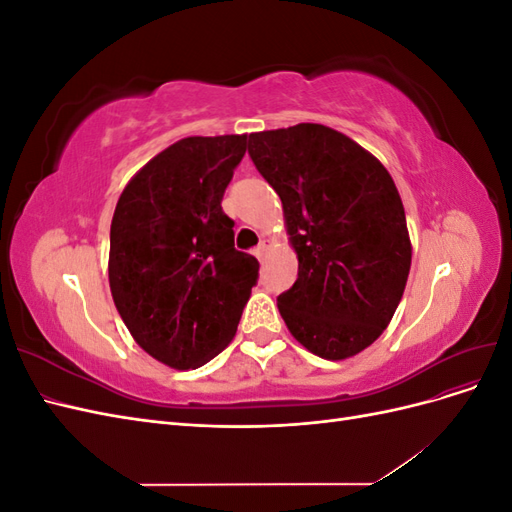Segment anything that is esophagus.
I'll return each mask as SVG.
<instances>
[{
  "label": "esophagus",
  "instance_id": "obj_1",
  "mask_svg": "<svg viewBox=\"0 0 512 512\" xmlns=\"http://www.w3.org/2000/svg\"><path fill=\"white\" fill-rule=\"evenodd\" d=\"M269 247H271V241L269 239H262L260 243H258V247L254 250V254H256V258L260 260L262 256H265L267 252H269Z\"/></svg>",
  "mask_w": 512,
  "mask_h": 512
}]
</instances>
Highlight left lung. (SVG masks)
Wrapping results in <instances>:
<instances>
[{
  "instance_id": "1",
  "label": "left lung",
  "mask_w": 512,
  "mask_h": 512,
  "mask_svg": "<svg viewBox=\"0 0 512 512\" xmlns=\"http://www.w3.org/2000/svg\"><path fill=\"white\" fill-rule=\"evenodd\" d=\"M247 151L282 200L299 258L277 309L303 348L350 359L389 327L406 290L412 243L395 181L376 156L322 123L254 132Z\"/></svg>"
}]
</instances>
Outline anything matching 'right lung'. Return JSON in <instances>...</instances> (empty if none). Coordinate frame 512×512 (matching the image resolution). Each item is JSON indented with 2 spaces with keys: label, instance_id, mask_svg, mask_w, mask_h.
<instances>
[{
  "label": "right lung",
  "instance_id": "obj_1",
  "mask_svg": "<svg viewBox=\"0 0 512 512\" xmlns=\"http://www.w3.org/2000/svg\"><path fill=\"white\" fill-rule=\"evenodd\" d=\"M247 134L188 136L123 188L111 222L108 284L134 342L173 369H196L237 333L258 260L235 250L222 196Z\"/></svg>",
  "mask_w": 512,
  "mask_h": 512
}]
</instances>
